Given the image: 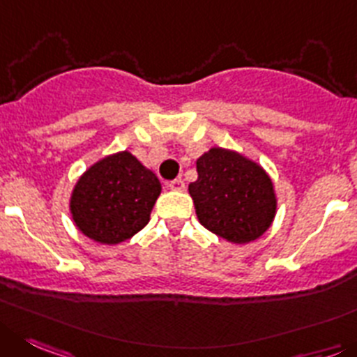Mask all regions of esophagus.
<instances>
[{
    "label": "esophagus",
    "instance_id": "34e87169",
    "mask_svg": "<svg viewBox=\"0 0 357 357\" xmlns=\"http://www.w3.org/2000/svg\"><path fill=\"white\" fill-rule=\"evenodd\" d=\"M169 188L174 190V192H183V190H185V181H183L181 178L174 179V181L169 183Z\"/></svg>",
    "mask_w": 357,
    "mask_h": 357
}]
</instances>
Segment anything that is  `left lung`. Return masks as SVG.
<instances>
[{
  "label": "left lung",
  "mask_w": 357,
  "mask_h": 357,
  "mask_svg": "<svg viewBox=\"0 0 357 357\" xmlns=\"http://www.w3.org/2000/svg\"><path fill=\"white\" fill-rule=\"evenodd\" d=\"M195 165L199 178L188 185V194L201 225L236 245L255 241L271 227L278 201L262 165L218 146L199 156Z\"/></svg>",
  "instance_id": "obj_1"
}]
</instances>
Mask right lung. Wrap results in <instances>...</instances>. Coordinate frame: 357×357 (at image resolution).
<instances>
[{"label": "right lung", "mask_w": 357, "mask_h": 357, "mask_svg": "<svg viewBox=\"0 0 357 357\" xmlns=\"http://www.w3.org/2000/svg\"><path fill=\"white\" fill-rule=\"evenodd\" d=\"M160 192L155 172L125 149L82 172L70 194V215L86 238L118 245L148 225Z\"/></svg>", "instance_id": "right-lung-1"}]
</instances>
